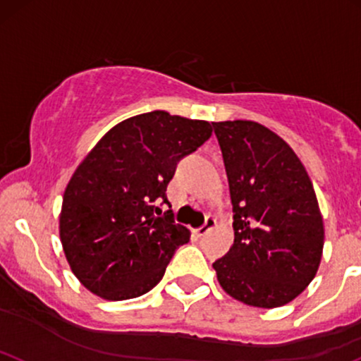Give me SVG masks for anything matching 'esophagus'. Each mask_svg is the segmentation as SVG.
Returning a JSON list of instances; mask_svg holds the SVG:
<instances>
[{
	"label": "esophagus",
	"instance_id": "obj_1",
	"mask_svg": "<svg viewBox=\"0 0 361 361\" xmlns=\"http://www.w3.org/2000/svg\"><path fill=\"white\" fill-rule=\"evenodd\" d=\"M216 226V219L212 218V216H207L206 218V223H204L202 226H200V228H197L195 230V233H197V237H204V235H207L209 233V231L214 228Z\"/></svg>",
	"mask_w": 361,
	"mask_h": 361
}]
</instances>
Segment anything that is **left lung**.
Listing matches in <instances>:
<instances>
[{
	"mask_svg": "<svg viewBox=\"0 0 361 361\" xmlns=\"http://www.w3.org/2000/svg\"><path fill=\"white\" fill-rule=\"evenodd\" d=\"M228 176L233 245L212 263L226 294L256 308L298 298L320 267L324 219L295 152L254 121L212 123Z\"/></svg>",
	"mask_w": 361,
	"mask_h": 361,
	"instance_id": "left-lung-1",
	"label": "left lung"
}]
</instances>
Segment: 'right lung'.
<instances>
[{"label": "right lung", "mask_w": 361, "mask_h": 361, "mask_svg": "<svg viewBox=\"0 0 361 361\" xmlns=\"http://www.w3.org/2000/svg\"><path fill=\"white\" fill-rule=\"evenodd\" d=\"M212 135L207 121L154 111L102 136L63 192L60 240L72 273L93 294L124 301L154 289L174 250L190 240L166 188L176 164Z\"/></svg>", "instance_id": "1"}]
</instances>
